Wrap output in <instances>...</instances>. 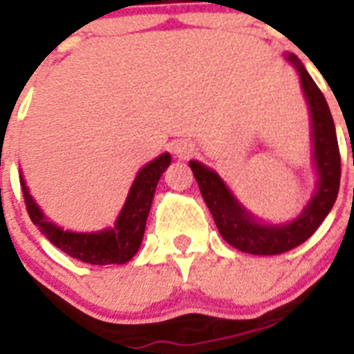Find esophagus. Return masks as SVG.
Wrapping results in <instances>:
<instances>
[{
    "label": "esophagus",
    "mask_w": 354,
    "mask_h": 354,
    "mask_svg": "<svg viewBox=\"0 0 354 354\" xmlns=\"http://www.w3.org/2000/svg\"><path fill=\"white\" fill-rule=\"evenodd\" d=\"M173 153L176 155L178 158H190L194 153H196V147H194L190 141H174L173 143Z\"/></svg>",
    "instance_id": "obj_1"
}]
</instances>
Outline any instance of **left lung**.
<instances>
[{
    "mask_svg": "<svg viewBox=\"0 0 354 354\" xmlns=\"http://www.w3.org/2000/svg\"><path fill=\"white\" fill-rule=\"evenodd\" d=\"M286 59L299 71L300 84L311 111L313 157L318 171V190L302 213L283 225L260 223L241 206L239 201L214 171L197 160L188 162L223 239L239 252L252 255H279L309 239L335 204L341 185V153L325 95L297 55L288 54Z\"/></svg>",
    "mask_w": 354,
    "mask_h": 354,
    "instance_id": "1",
    "label": "left lung"
}]
</instances>
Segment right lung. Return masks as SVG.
Returning a JSON list of instances; mask_svg holds the SVG:
<instances>
[{"instance_id":"1","label":"right lung","mask_w":354,"mask_h":354,"mask_svg":"<svg viewBox=\"0 0 354 354\" xmlns=\"http://www.w3.org/2000/svg\"><path fill=\"white\" fill-rule=\"evenodd\" d=\"M169 164L171 155L162 153L160 157L151 160L150 164H147L138 173L113 229L91 234H77L62 230L54 222H48L47 216L38 207V204L29 196L26 181L21 176L26 209H28L31 222L39 229V232L47 237L54 246H57L61 252L68 253L73 259L82 260L85 263H92V266L125 263L140 250L151 201H153L155 188H157L162 173L167 169Z\"/></svg>"}]
</instances>
